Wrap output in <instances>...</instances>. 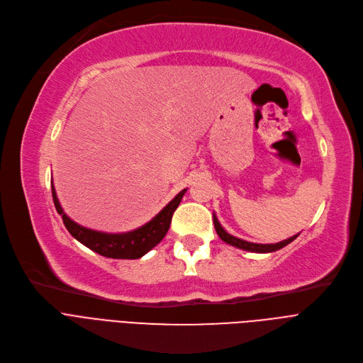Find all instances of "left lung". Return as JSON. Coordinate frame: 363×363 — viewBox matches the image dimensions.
I'll return each instance as SVG.
<instances>
[{
	"mask_svg": "<svg viewBox=\"0 0 363 363\" xmlns=\"http://www.w3.org/2000/svg\"><path fill=\"white\" fill-rule=\"evenodd\" d=\"M213 223H215V230H216V233H218V235L220 237L222 241H225V242H228V244H231V245H234V247H238V249H241V250L253 252V253H272V252H277V250L282 249V247L290 244L291 241H294V240L298 237V234H297V235H293L291 238H287V240L275 242V244H257V242L244 241V240H241V238H237V237H234V235H231V234H228V233L223 230L222 225L219 223V220H218V218H216L215 215H213Z\"/></svg>",
	"mask_w": 363,
	"mask_h": 363,
	"instance_id": "8db88e82",
	"label": "left lung"
}]
</instances>
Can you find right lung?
<instances>
[{"mask_svg": "<svg viewBox=\"0 0 363 363\" xmlns=\"http://www.w3.org/2000/svg\"><path fill=\"white\" fill-rule=\"evenodd\" d=\"M51 191H52L55 211L62 216L65 226L67 228V231L72 234L73 238H76L79 242L86 245L88 249L104 257L140 259L163 240V237L169 231L172 215H174V212L177 211V207L179 206L186 189H182L179 194H177V197L172 201H169L150 222L137 228V230L122 233V234H108L101 231H94V230H89V228L76 223L63 212L52 184H51Z\"/></svg>", "mask_w": 363, "mask_h": 363, "instance_id": "1", "label": "right lung"}]
</instances>
